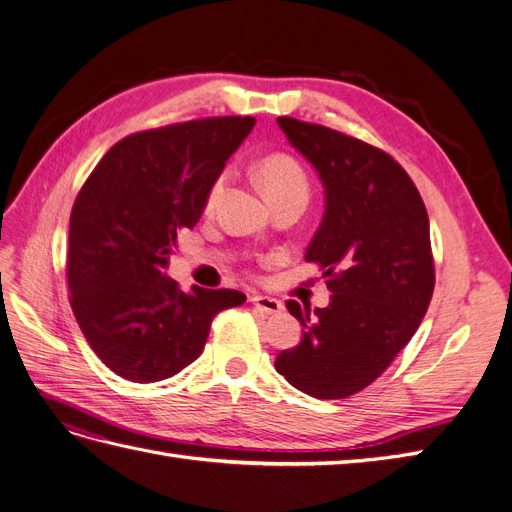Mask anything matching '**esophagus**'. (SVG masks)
I'll list each match as a JSON object with an SVG mask.
<instances>
[{"instance_id":"1","label":"esophagus","mask_w":512,"mask_h":512,"mask_svg":"<svg viewBox=\"0 0 512 512\" xmlns=\"http://www.w3.org/2000/svg\"><path fill=\"white\" fill-rule=\"evenodd\" d=\"M250 303L262 316H277V314H282V309H284V305L280 301L271 299V297H262V294H252Z\"/></svg>"}]
</instances>
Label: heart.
I'll list each match as a JSON object with an SVG mask.
<instances>
[{
	"label": "heart",
	"mask_w": 512,
	"mask_h": 512,
	"mask_svg": "<svg viewBox=\"0 0 512 512\" xmlns=\"http://www.w3.org/2000/svg\"><path fill=\"white\" fill-rule=\"evenodd\" d=\"M258 181L262 185V190H265L267 198L288 194V192H307V177L303 173L301 164L290 156H284V153H273V156H267L258 164ZM224 188H226V173L211 183L209 194H207L209 209L218 203Z\"/></svg>",
	"instance_id": "1"
}]
</instances>
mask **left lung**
Masks as SVG:
<instances>
[{
  "label": "left lung",
  "mask_w": 512,
  "mask_h": 512,
  "mask_svg": "<svg viewBox=\"0 0 512 512\" xmlns=\"http://www.w3.org/2000/svg\"><path fill=\"white\" fill-rule=\"evenodd\" d=\"M277 126L322 181L305 260L324 269L333 294L314 312L288 301L305 331L275 369L316 399H344L393 363L427 312L436 284L427 209L389 153L316 123L277 117Z\"/></svg>",
  "instance_id": "1"
}]
</instances>
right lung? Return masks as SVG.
<instances>
[{"instance_id": "right-lung-1", "label": "right lung", "mask_w": 512, "mask_h": 512, "mask_svg": "<svg viewBox=\"0 0 512 512\" xmlns=\"http://www.w3.org/2000/svg\"><path fill=\"white\" fill-rule=\"evenodd\" d=\"M254 117H209L136 132L106 151L70 215L68 288L100 361L130 382H160L194 363L211 320L239 290L183 292L166 275L177 235L194 228L211 183Z\"/></svg>"}]
</instances>
